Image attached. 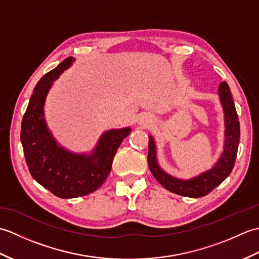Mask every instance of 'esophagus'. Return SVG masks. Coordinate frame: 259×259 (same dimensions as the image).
<instances>
[{"label":"esophagus","instance_id":"1","mask_svg":"<svg viewBox=\"0 0 259 259\" xmlns=\"http://www.w3.org/2000/svg\"><path fill=\"white\" fill-rule=\"evenodd\" d=\"M151 122H152V119H151L150 115L144 114V115H141L140 119H139V124L140 125H144V126L145 125H149Z\"/></svg>","mask_w":259,"mask_h":259}]
</instances>
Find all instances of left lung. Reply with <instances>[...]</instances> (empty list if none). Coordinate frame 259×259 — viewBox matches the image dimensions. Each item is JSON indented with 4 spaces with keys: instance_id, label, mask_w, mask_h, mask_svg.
<instances>
[{
    "instance_id": "obj_1",
    "label": "left lung",
    "mask_w": 259,
    "mask_h": 259,
    "mask_svg": "<svg viewBox=\"0 0 259 259\" xmlns=\"http://www.w3.org/2000/svg\"><path fill=\"white\" fill-rule=\"evenodd\" d=\"M218 95L224 110L225 129L226 130H225L224 151L216 164L210 170H207V171L189 180H181L168 175L159 167L155 140L151 136H149L148 166H149L153 177L160 183L162 187L174 192V194L190 198L203 197L221 185L232 172L236 157H237L240 138L239 120L227 82H222L219 84Z\"/></svg>"
}]
</instances>
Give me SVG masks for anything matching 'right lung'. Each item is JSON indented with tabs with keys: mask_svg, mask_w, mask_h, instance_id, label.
I'll list each match as a JSON object with an SVG mask.
<instances>
[{
	"mask_svg": "<svg viewBox=\"0 0 259 259\" xmlns=\"http://www.w3.org/2000/svg\"><path fill=\"white\" fill-rule=\"evenodd\" d=\"M74 60H63L37 82L21 125V142L30 174L59 198L81 197L97 190L111 171L121 142L131 133L130 126L106 131L90 155L73 153L58 144L47 125L43 107L53 81Z\"/></svg>",
	"mask_w": 259,
	"mask_h": 259,
	"instance_id": "obj_1",
	"label": "right lung"
}]
</instances>
